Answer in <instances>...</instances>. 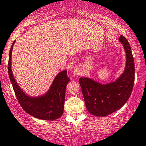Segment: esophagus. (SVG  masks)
Returning a JSON list of instances; mask_svg holds the SVG:
<instances>
[{
	"label": "esophagus",
	"mask_w": 146,
	"mask_h": 146,
	"mask_svg": "<svg viewBox=\"0 0 146 146\" xmlns=\"http://www.w3.org/2000/svg\"><path fill=\"white\" fill-rule=\"evenodd\" d=\"M80 73H81V68H80V66H76L73 68V73L75 76L76 77L79 76L80 74Z\"/></svg>",
	"instance_id": "34e87169"
}]
</instances>
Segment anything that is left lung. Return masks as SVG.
I'll return each mask as SVG.
<instances>
[{"label":"left lung","mask_w":146,"mask_h":146,"mask_svg":"<svg viewBox=\"0 0 146 146\" xmlns=\"http://www.w3.org/2000/svg\"><path fill=\"white\" fill-rule=\"evenodd\" d=\"M119 41L125 50L126 66L118 80L110 84H102L89 78L79 79L86 109L94 116H105L121 109L132 91L135 71L132 50L124 36L121 35Z\"/></svg>","instance_id":"left-lung-1"}]
</instances>
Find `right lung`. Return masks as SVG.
<instances>
[{"instance_id":"right-lung-1","label":"right lung","mask_w":146,"mask_h":146,"mask_svg":"<svg viewBox=\"0 0 146 146\" xmlns=\"http://www.w3.org/2000/svg\"><path fill=\"white\" fill-rule=\"evenodd\" d=\"M14 42L9 53L8 73L17 100L28 114L35 118L47 121H54L62 116L64 111L66 87L70 80L67 76V70L60 72L54 80L49 91L42 96L32 98L21 89L14 78L11 69V57Z\"/></svg>"}]
</instances>
